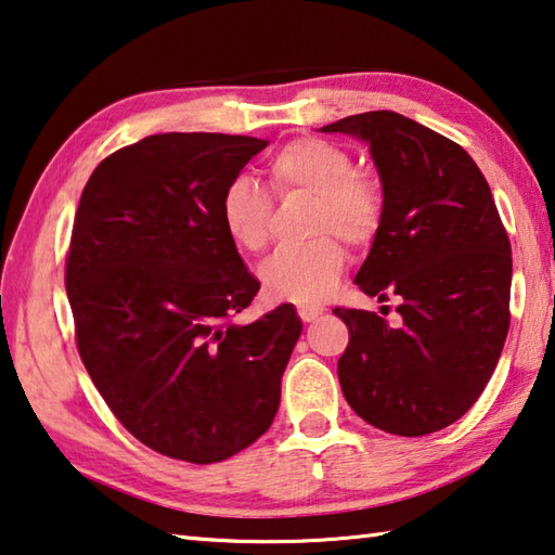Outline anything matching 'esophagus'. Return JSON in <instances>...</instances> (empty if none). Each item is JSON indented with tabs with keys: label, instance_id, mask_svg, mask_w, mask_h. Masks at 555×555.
<instances>
[{
	"label": "esophagus",
	"instance_id": "34e87169",
	"mask_svg": "<svg viewBox=\"0 0 555 555\" xmlns=\"http://www.w3.org/2000/svg\"><path fill=\"white\" fill-rule=\"evenodd\" d=\"M298 315H300V320H304V322H312V320H318L322 315V310L304 306V308H298Z\"/></svg>",
	"mask_w": 555,
	"mask_h": 555
}]
</instances>
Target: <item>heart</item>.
Segmentation results:
<instances>
[{
	"label": "heart",
	"instance_id": "obj_1",
	"mask_svg": "<svg viewBox=\"0 0 555 555\" xmlns=\"http://www.w3.org/2000/svg\"><path fill=\"white\" fill-rule=\"evenodd\" d=\"M267 175L279 196H315V235H339L359 247L378 233L380 186L374 177L354 169L345 147L322 138H294L269 157ZM220 220L237 247L259 251L271 235V201L255 179L235 177L220 196ZM345 267V247L335 237H320L306 247H281L261 269V286L274 300L320 306L337 288Z\"/></svg>",
	"mask_w": 555,
	"mask_h": 555
}]
</instances>
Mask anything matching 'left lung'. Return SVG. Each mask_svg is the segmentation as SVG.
<instances>
[{
	"instance_id": "1",
	"label": "left lung",
	"mask_w": 555,
	"mask_h": 555,
	"mask_svg": "<svg viewBox=\"0 0 555 555\" xmlns=\"http://www.w3.org/2000/svg\"><path fill=\"white\" fill-rule=\"evenodd\" d=\"M369 145L383 214L354 284L398 325L335 308L349 345L337 376L361 420L422 437L466 415L488 386L509 330L512 247L486 177L453 140L396 111L322 126ZM386 308V306H383Z\"/></svg>"
}]
</instances>
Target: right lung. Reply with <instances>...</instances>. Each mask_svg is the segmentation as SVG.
<instances>
[{
    "instance_id": "add662e5",
    "label": "right lung",
    "mask_w": 555,
    "mask_h": 555,
    "mask_svg": "<svg viewBox=\"0 0 555 555\" xmlns=\"http://www.w3.org/2000/svg\"><path fill=\"white\" fill-rule=\"evenodd\" d=\"M269 140L159 133L99 165L79 198L65 288L77 349L130 435L216 463L274 422L304 330L294 306L237 325L257 296L220 196Z\"/></svg>"
}]
</instances>
